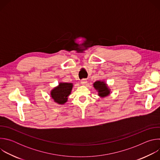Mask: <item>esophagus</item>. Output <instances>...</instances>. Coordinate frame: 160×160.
<instances>
[{
  "label": "esophagus",
  "mask_w": 160,
  "mask_h": 160,
  "mask_svg": "<svg viewBox=\"0 0 160 160\" xmlns=\"http://www.w3.org/2000/svg\"><path fill=\"white\" fill-rule=\"evenodd\" d=\"M87 81L86 79H82V80H81V82H80L81 84L83 85H85L87 83Z\"/></svg>",
  "instance_id": "34e87169"
}]
</instances>
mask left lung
Wrapping results in <instances>:
<instances>
[{"mask_svg":"<svg viewBox=\"0 0 160 160\" xmlns=\"http://www.w3.org/2000/svg\"><path fill=\"white\" fill-rule=\"evenodd\" d=\"M93 85L95 89L98 90V95L101 98H105L110 94L111 90L105 82L98 80L94 82Z\"/></svg>","mask_w":160,"mask_h":160,"instance_id":"1","label":"left lung"}]
</instances>
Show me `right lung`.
<instances>
[{
	"label": "right lung",
	"mask_w": 160,
	"mask_h": 160,
	"mask_svg": "<svg viewBox=\"0 0 160 160\" xmlns=\"http://www.w3.org/2000/svg\"><path fill=\"white\" fill-rule=\"evenodd\" d=\"M72 83L60 82L59 85L51 91V97L59 104H64L68 101V96L73 88Z\"/></svg>",
	"instance_id": "1"
}]
</instances>
